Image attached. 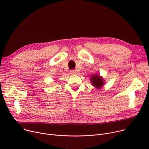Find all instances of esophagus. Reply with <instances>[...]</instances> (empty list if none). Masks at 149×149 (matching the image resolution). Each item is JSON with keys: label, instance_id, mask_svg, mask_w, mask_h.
Wrapping results in <instances>:
<instances>
[{"label": "esophagus", "instance_id": "obj_1", "mask_svg": "<svg viewBox=\"0 0 149 149\" xmlns=\"http://www.w3.org/2000/svg\"><path fill=\"white\" fill-rule=\"evenodd\" d=\"M70 73H71L72 74H75L77 72H76L75 70H70Z\"/></svg>", "mask_w": 149, "mask_h": 149}]
</instances>
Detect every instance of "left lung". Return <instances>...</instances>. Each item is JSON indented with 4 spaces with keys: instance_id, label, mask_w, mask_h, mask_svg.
I'll return each mask as SVG.
<instances>
[{
    "instance_id": "8db88e82",
    "label": "left lung",
    "mask_w": 149,
    "mask_h": 149,
    "mask_svg": "<svg viewBox=\"0 0 149 149\" xmlns=\"http://www.w3.org/2000/svg\"><path fill=\"white\" fill-rule=\"evenodd\" d=\"M91 82L93 86H94L96 89H101L103 87L105 84L104 79L102 76H100V74H95L92 75L91 77Z\"/></svg>"
}]
</instances>
